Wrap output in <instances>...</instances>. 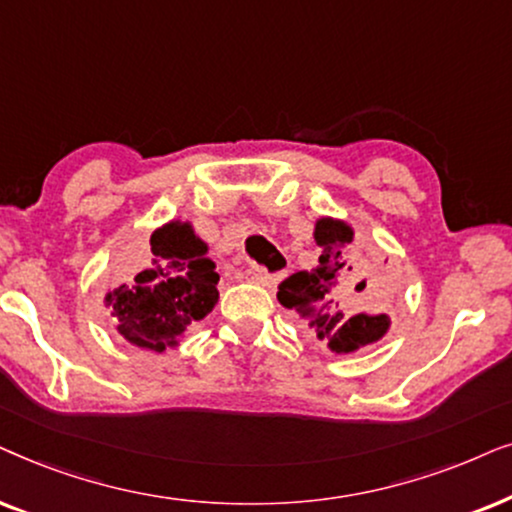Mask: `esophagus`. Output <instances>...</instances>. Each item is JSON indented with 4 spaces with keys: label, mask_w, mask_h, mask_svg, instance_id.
<instances>
[{
    "label": "esophagus",
    "mask_w": 512,
    "mask_h": 512,
    "mask_svg": "<svg viewBox=\"0 0 512 512\" xmlns=\"http://www.w3.org/2000/svg\"><path fill=\"white\" fill-rule=\"evenodd\" d=\"M250 274V278L255 283H260V285H264V288H276L278 283H281V276H271V274H262V271H257V269H252V271H248Z\"/></svg>",
    "instance_id": "obj_1"
}]
</instances>
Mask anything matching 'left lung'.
I'll return each instance as SVG.
<instances>
[{
    "instance_id": "1",
    "label": "left lung",
    "mask_w": 512,
    "mask_h": 512,
    "mask_svg": "<svg viewBox=\"0 0 512 512\" xmlns=\"http://www.w3.org/2000/svg\"><path fill=\"white\" fill-rule=\"evenodd\" d=\"M356 231L339 217H318L313 241L320 248L318 267L297 271L283 281L278 302L295 311L299 320L337 356L377 344L391 330V316L365 311L370 304V264L351 260Z\"/></svg>"
}]
</instances>
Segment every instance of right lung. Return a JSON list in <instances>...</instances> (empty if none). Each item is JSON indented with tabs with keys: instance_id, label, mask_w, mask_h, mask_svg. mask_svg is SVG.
I'll use <instances>...</instances> for the list:
<instances>
[{
	"instance_id": "1",
	"label": "right lung",
	"mask_w": 512,
	"mask_h": 512,
	"mask_svg": "<svg viewBox=\"0 0 512 512\" xmlns=\"http://www.w3.org/2000/svg\"><path fill=\"white\" fill-rule=\"evenodd\" d=\"M149 248L135 278L109 290L105 306L128 344L163 353L180 346L189 327L215 309L220 276L192 222L161 224Z\"/></svg>"
}]
</instances>
